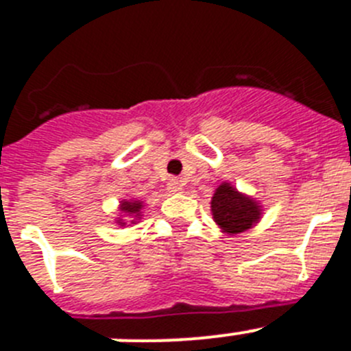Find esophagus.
Instances as JSON below:
<instances>
[{"instance_id":"1","label":"esophagus","mask_w":351,"mask_h":351,"mask_svg":"<svg viewBox=\"0 0 351 351\" xmlns=\"http://www.w3.org/2000/svg\"><path fill=\"white\" fill-rule=\"evenodd\" d=\"M169 191L170 193H181L182 191V182L178 181V179H170L169 181Z\"/></svg>"}]
</instances>
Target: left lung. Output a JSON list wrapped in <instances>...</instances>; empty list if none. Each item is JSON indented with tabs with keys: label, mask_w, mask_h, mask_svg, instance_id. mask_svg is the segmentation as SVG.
<instances>
[{
	"label": "left lung",
	"mask_w": 351,
	"mask_h": 351,
	"mask_svg": "<svg viewBox=\"0 0 351 351\" xmlns=\"http://www.w3.org/2000/svg\"><path fill=\"white\" fill-rule=\"evenodd\" d=\"M210 208L215 224L228 234H239L250 230L261 219L263 214L261 205L233 188L230 182H223L215 189Z\"/></svg>",
	"instance_id": "8db88e82"
}]
</instances>
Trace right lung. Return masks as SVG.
<instances>
[{
    "mask_svg": "<svg viewBox=\"0 0 351 351\" xmlns=\"http://www.w3.org/2000/svg\"><path fill=\"white\" fill-rule=\"evenodd\" d=\"M143 202L139 200H121L120 204V212H121V217H132L130 223L136 224L137 219H141V214H143ZM121 217H118V224L120 226H125V221L121 219Z\"/></svg>",
    "mask_w": 351,
    "mask_h": 351,
    "instance_id": "obj_1",
    "label": "right lung"
}]
</instances>
